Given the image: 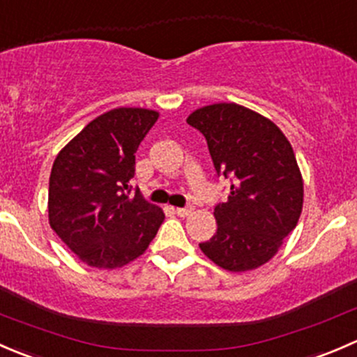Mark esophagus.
Here are the masks:
<instances>
[{
  "mask_svg": "<svg viewBox=\"0 0 357 357\" xmlns=\"http://www.w3.org/2000/svg\"><path fill=\"white\" fill-rule=\"evenodd\" d=\"M176 214L179 215V218H186V215H190L192 214V208H183V207H178L176 208Z\"/></svg>",
  "mask_w": 357,
  "mask_h": 357,
  "instance_id": "obj_1",
  "label": "esophagus"
}]
</instances>
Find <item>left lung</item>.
<instances>
[{
  "label": "left lung",
  "instance_id": "obj_1",
  "mask_svg": "<svg viewBox=\"0 0 357 357\" xmlns=\"http://www.w3.org/2000/svg\"><path fill=\"white\" fill-rule=\"evenodd\" d=\"M205 136L218 174L231 178L228 200L214 208L218 231L200 250L219 268L252 271L271 261L297 226L304 181L282 129L238 103H212L188 115Z\"/></svg>",
  "mask_w": 357,
  "mask_h": 357
}]
</instances>
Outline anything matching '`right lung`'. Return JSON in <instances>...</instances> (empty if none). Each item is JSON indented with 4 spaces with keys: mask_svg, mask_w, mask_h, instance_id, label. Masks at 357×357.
<instances>
[{
    "mask_svg": "<svg viewBox=\"0 0 357 357\" xmlns=\"http://www.w3.org/2000/svg\"><path fill=\"white\" fill-rule=\"evenodd\" d=\"M158 112L121 107L93 119L59 152L50 174L53 231L91 268L115 269L143 254L164 211L136 192L135 153Z\"/></svg>",
    "mask_w": 357,
    "mask_h": 357,
    "instance_id": "add662e5",
    "label": "right lung"
}]
</instances>
